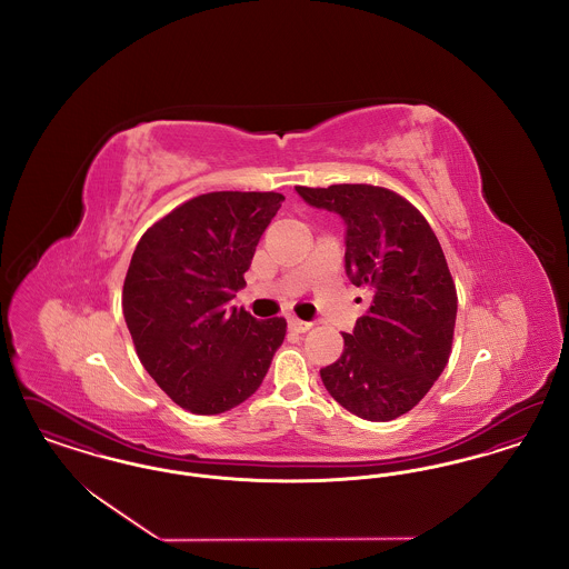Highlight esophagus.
<instances>
[{
	"label": "esophagus",
	"instance_id": "34e87169",
	"mask_svg": "<svg viewBox=\"0 0 569 569\" xmlns=\"http://www.w3.org/2000/svg\"><path fill=\"white\" fill-rule=\"evenodd\" d=\"M288 326L295 330V332H307L309 328H311V325L309 322H302V320H298V318H288Z\"/></svg>",
	"mask_w": 569,
	"mask_h": 569
}]
</instances>
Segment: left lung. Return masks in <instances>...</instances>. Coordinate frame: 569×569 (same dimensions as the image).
<instances>
[{"mask_svg": "<svg viewBox=\"0 0 569 569\" xmlns=\"http://www.w3.org/2000/svg\"><path fill=\"white\" fill-rule=\"evenodd\" d=\"M297 191L348 226L346 272L371 295L343 332V353L320 369L330 397L371 422L418 406L452 352L457 286L425 216L397 191L341 183Z\"/></svg>", "mask_w": 569, "mask_h": 569, "instance_id": "obj_1", "label": "left lung"}]
</instances>
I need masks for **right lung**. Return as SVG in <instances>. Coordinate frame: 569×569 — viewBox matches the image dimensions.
<instances>
[{"label": "right lung", "mask_w": 569, "mask_h": 569, "mask_svg": "<svg viewBox=\"0 0 569 569\" xmlns=\"http://www.w3.org/2000/svg\"><path fill=\"white\" fill-rule=\"evenodd\" d=\"M281 200L277 191L202 193L136 244L121 295L126 325L147 373L191 413L241 406L283 343V318L262 322L228 307Z\"/></svg>", "instance_id": "add662e5"}]
</instances>
